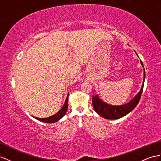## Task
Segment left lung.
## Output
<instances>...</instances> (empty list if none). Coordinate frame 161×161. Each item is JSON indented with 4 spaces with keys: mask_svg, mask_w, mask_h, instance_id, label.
I'll return each mask as SVG.
<instances>
[{
    "mask_svg": "<svg viewBox=\"0 0 161 161\" xmlns=\"http://www.w3.org/2000/svg\"><path fill=\"white\" fill-rule=\"evenodd\" d=\"M137 55V53H136ZM141 64L142 67L143 64L142 61L141 60ZM145 70L143 69V81L142 84V88L140 90L139 93L136 95L133 99L130 100L127 103L122 105H109L106 103L101 101V98L98 97V94L92 96V106L94 111L101 116L105 119L109 120H116L124 117L131 111H133L135 107L139 103V101L141 98L142 94L143 92L144 80H145Z\"/></svg>",
    "mask_w": 161,
    "mask_h": 161,
    "instance_id": "1",
    "label": "left lung"
}]
</instances>
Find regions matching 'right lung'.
Listing matches in <instances>:
<instances>
[{
	"label": "right lung",
	"mask_w": 161,
	"mask_h": 161,
	"mask_svg": "<svg viewBox=\"0 0 161 161\" xmlns=\"http://www.w3.org/2000/svg\"><path fill=\"white\" fill-rule=\"evenodd\" d=\"M68 98H69V93H68V95L67 97V98H66V100H65L63 106V108H62L59 112H58L56 114L53 115V116H52L50 117L45 118H36V117H34V118L41 122H46V123H53V122H58L64 116L66 112H67V109H68Z\"/></svg>",
	"instance_id": "obj_1"
}]
</instances>
